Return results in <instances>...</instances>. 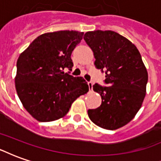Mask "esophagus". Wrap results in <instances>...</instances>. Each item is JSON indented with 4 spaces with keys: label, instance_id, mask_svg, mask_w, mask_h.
<instances>
[{
    "label": "esophagus",
    "instance_id": "obj_1",
    "mask_svg": "<svg viewBox=\"0 0 161 161\" xmlns=\"http://www.w3.org/2000/svg\"><path fill=\"white\" fill-rule=\"evenodd\" d=\"M88 85H89L90 91H92V87H93V82H92V81H89V82H88Z\"/></svg>",
    "mask_w": 161,
    "mask_h": 161
}]
</instances>
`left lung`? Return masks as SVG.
Returning <instances> with one entry per match:
<instances>
[{"label": "left lung", "instance_id": "1", "mask_svg": "<svg viewBox=\"0 0 161 161\" xmlns=\"http://www.w3.org/2000/svg\"><path fill=\"white\" fill-rule=\"evenodd\" d=\"M85 42L94 53L95 66L105 71V84H95L93 90L101 95V105L89 109L95 124L114 130L135 117L142 107L148 79L147 71L136 46L113 31L87 32Z\"/></svg>", "mask_w": 161, "mask_h": 161}]
</instances>
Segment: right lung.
Returning <instances> with one entry per match:
<instances>
[{
  "label": "right lung",
  "instance_id": "right-lung-1",
  "mask_svg": "<svg viewBox=\"0 0 161 161\" xmlns=\"http://www.w3.org/2000/svg\"><path fill=\"white\" fill-rule=\"evenodd\" d=\"M83 35L69 30L44 33L19 55L16 91L26 111L39 121L64 117L71 103L89 91L83 77L64 72L73 66L70 55Z\"/></svg>",
  "mask_w": 161,
  "mask_h": 161
}]
</instances>
